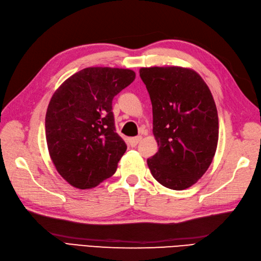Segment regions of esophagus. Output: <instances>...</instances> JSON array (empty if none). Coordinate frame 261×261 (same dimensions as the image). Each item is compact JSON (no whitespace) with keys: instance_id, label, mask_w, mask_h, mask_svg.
I'll use <instances>...</instances> for the list:
<instances>
[{"instance_id":"1","label":"esophagus","mask_w":261,"mask_h":261,"mask_svg":"<svg viewBox=\"0 0 261 261\" xmlns=\"http://www.w3.org/2000/svg\"><path fill=\"white\" fill-rule=\"evenodd\" d=\"M141 139L142 138L139 136V137H135V138H131L130 139V145L132 146V147H136L138 143H139L140 141H141Z\"/></svg>"}]
</instances>
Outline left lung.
I'll return each mask as SVG.
<instances>
[{
	"mask_svg": "<svg viewBox=\"0 0 261 261\" xmlns=\"http://www.w3.org/2000/svg\"><path fill=\"white\" fill-rule=\"evenodd\" d=\"M152 104L158 152L147 160L153 178L175 191L191 187L210 167L218 147V110L206 83L179 66L139 70Z\"/></svg>",
	"mask_w": 261,
	"mask_h": 261,
	"instance_id": "1",
	"label": "left lung"
}]
</instances>
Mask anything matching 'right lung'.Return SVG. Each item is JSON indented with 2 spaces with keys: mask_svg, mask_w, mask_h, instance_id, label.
Returning <instances> with one entry per match:
<instances>
[{
  "mask_svg": "<svg viewBox=\"0 0 261 261\" xmlns=\"http://www.w3.org/2000/svg\"><path fill=\"white\" fill-rule=\"evenodd\" d=\"M135 79L131 69L88 67L54 93L46 113L47 146L71 186L87 190L115 173L126 145L115 132L112 99Z\"/></svg>",
  "mask_w": 261,
  "mask_h": 261,
  "instance_id": "add662e5",
  "label": "right lung"
}]
</instances>
